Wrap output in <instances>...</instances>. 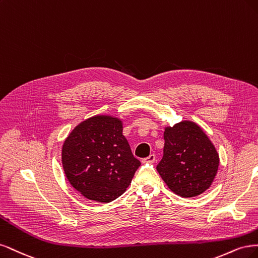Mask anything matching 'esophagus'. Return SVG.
Instances as JSON below:
<instances>
[{
  "instance_id": "1",
  "label": "esophagus",
  "mask_w": 258,
  "mask_h": 258,
  "mask_svg": "<svg viewBox=\"0 0 258 258\" xmlns=\"http://www.w3.org/2000/svg\"><path fill=\"white\" fill-rule=\"evenodd\" d=\"M155 159H156L155 154H150L148 157H146V159H144L143 162L144 163H150V164H152V163L155 162Z\"/></svg>"
}]
</instances>
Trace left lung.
Listing matches in <instances>:
<instances>
[{"mask_svg":"<svg viewBox=\"0 0 258 258\" xmlns=\"http://www.w3.org/2000/svg\"><path fill=\"white\" fill-rule=\"evenodd\" d=\"M164 139V155L156 169L172 192L194 197L209 188L220 160L204 131L192 121H182L166 127Z\"/></svg>","mask_w":258,"mask_h":258,"instance_id":"1","label":"left lung"}]
</instances>
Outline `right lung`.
<instances>
[{
  "label": "right lung",
  "mask_w": 258,
  "mask_h": 258,
  "mask_svg": "<svg viewBox=\"0 0 258 258\" xmlns=\"http://www.w3.org/2000/svg\"><path fill=\"white\" fill-rule=\"evenodd\" d=\"M122 131L120 119L95 115L81 122L64 141L62 164L66 178L90 201L117 199L140 166Z\"/></svg>",
  "instance_id": "add662e5"
}]
</instances>
